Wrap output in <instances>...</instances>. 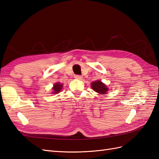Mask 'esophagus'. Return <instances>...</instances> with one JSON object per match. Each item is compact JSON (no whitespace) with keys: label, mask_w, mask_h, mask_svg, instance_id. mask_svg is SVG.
Masks as SVG:
<instances>
[{"label":"esophagus","mask_w":159,"mask_h":159,"mask_svg":"<svg viewBox=\"0 0 159 159\" xmlns=\"http://www.w3.org/2000/svg\"><path fill=\"white\" fill-rule=\"evenodd\" d=\"M75 79H77V80H82V76L79 75H75Z\"/></svg>","instance_id":"obj_1"}]
</instances>
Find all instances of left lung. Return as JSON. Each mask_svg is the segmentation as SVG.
I'll use <instances>...</instances> for the list:
<instances>
[{"instance_id":"left-lung-1","label":"left lung","mask_w":159,"mask_h":159,"mask_svg":"<svg viewBox=\"0 0 159 159\" xmlns=\"http://www.w3.org/2000/svg\"><path fill=\"white\" fill-rule=\"evenodd\" d=\"M91 88L93 90L101 94H106L109 90L107 86L99 80H97L96 82L91 83Z\"/></svg>"}]
</instances>
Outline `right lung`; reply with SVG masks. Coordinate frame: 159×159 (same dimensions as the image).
Segmentation results:
<instances>
[{
    "label": "right lung",
    "mask_w": 159,
    "mask_h": 159,
    "mask_svg": "<svg viewBox=\"0 0 159 159\" xmlns=\"http://www.w3.org/2000/svg\"><path fill=\"white\" fill-rule=\"evenodd\" d=\"M62 88V84H60V83H56L55 84H54V86L52 88L53 94H58V93H60V91L61 90Z\"/></svg>",
    "instance_id": "obj_1"
}]
</instances>
